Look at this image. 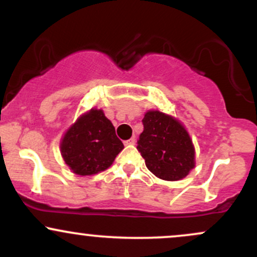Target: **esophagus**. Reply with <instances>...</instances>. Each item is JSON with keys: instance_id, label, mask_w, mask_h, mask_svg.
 I'll use <instances>...</instances> for the list:
<instances>
[{"instance_id": "esophagus-1", "label": "esophagus", "mask_w": 257, "mask_h": 257, "mask_svg": "<svg viewBox=\"0 0 257 257\" xmlns=\"http://www.w3.org/2000/svg\"><path fill=\"white\" fill-rule=\"evenodd\" d=\"M135 143H137L135 138H132V139H129V140L124 141V145L125 146H132V145H135Z\"/></svg>"}]
</instances>
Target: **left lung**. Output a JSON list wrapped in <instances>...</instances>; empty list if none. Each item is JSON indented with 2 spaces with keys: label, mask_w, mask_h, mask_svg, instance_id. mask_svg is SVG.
I'll return each mask as SVG.
<instances>
[{
  "label": "left lung",
  "mask_w": 257,
  "mask_h": 257,
  "mask_svg": "<svg viewBox=\"0 0 257 257\" xmlns=\"http://www.w3.org/2000/svg\"><path fill=\"white\" fill-rule=\"evenodd\" d=\"M138 150L147 169L162 180L178 181L194 168V147L178 119L159 111H147Z\"/></svg>",
  "instance_id": "left-lung-1"
}]
</instances>
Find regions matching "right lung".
Wrapping results in <instances>:
<instances>
[{
    "mask_svg": "<svg viewBox=\"0 0 257 257\" xmlns=\"http://www.w3.org/2000/svg\"><path fill=\"white\" fill-rule=\"evenodd\" d=\"M124 149L111 120L102 110L91 108L65 133L60 151L65 163L77 175L104 172Z\"/></svg>",
    "mask_w": 257,
    "mask_h": 257,
    "instance_id": "add662e5",
    "label": "right lung"
}]
</instances>
